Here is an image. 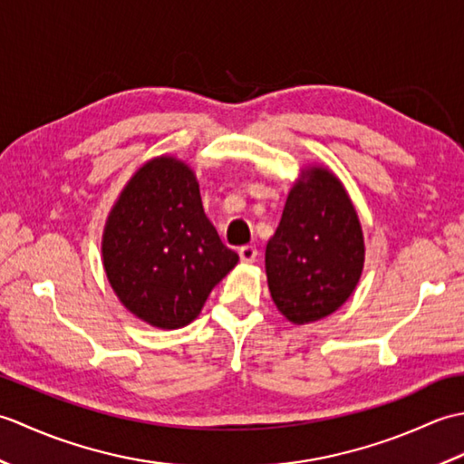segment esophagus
Segmentation results:
<instances>
[{
    "instance_id": "obj_1",
    "label": "esophagus",
    "mask_w": 464,
    "mask_h": 464,
    "mask_svg": "<svg viewBox=\"0 0 464 464\" xmlns=\"http://www.w3.org/2000/svg\"><path fill=\"white\" fill-rule=\"evenodd\" d=\"M239 257L243 263H255V259H257V247L255 245H243V247H239Z\"/></svg>"
}]
</instances>
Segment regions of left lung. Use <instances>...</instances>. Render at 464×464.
Masks as SVG:
<instances>
[{"mask_svg": "<svg viewBox=\"0 0 464 464\" xmlns=\"http://www.w3.org/2000/svg\"><path fill=\"white\" fill-rule=\"evenodd\" d=\"M291 189L281 223L265 249L271 297L289 321L327 317L351 297L362 271L357 211L341 181L313 167Z\"/></svg>", "mask_w": 464, "mask_h": 464, "instance_id": "left-lung-1", "label": "left lung"}]
</instances>
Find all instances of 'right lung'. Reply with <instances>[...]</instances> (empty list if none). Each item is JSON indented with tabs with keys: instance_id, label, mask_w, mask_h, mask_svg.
Here are the masks:
<instances>
[{
	"instance_id": "obj_1",
	"label": "right lung",
	"mask_w": 464,
	"mask_h": 464,
	"mask_svg": "<svg viewBox=\"0 0 464 464\" xmlns=\"http://www.w3.org/2000/svg\"><path fill=\"white\" fill-rule=\"evenodd\" d=\"M102 249L117 297L161 329L189 324L239 261L205 217L193 171L173 157L150 161L127 183Z\"/></svg>"
}]
</instances>
